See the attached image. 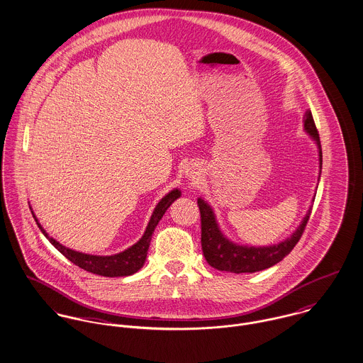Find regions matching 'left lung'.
I'll return each instance as SVG.
<instances>
[{
	"instance_id": "obj_1",
	"label": "left lung",
	"mask_w": 363,
	"mask_h": 363,
	"mask_svg": "<svg viewBox=\"0 0 363 363\" xmlns=\"http://www.w3.org/2000/svg\"><path fill=\"white\" fill-rule=\"evenodd\" d=\"M303 128L318 145L319 164H320L319 167L322 169V145H320L318 128L315 125L313 116L311 111H306L303 117ZM319 179H320V175H319ZM198 206L201 210V249H203L204 259L211 267L220 272H230L237 274L262 272L281 262L301 240L312 213V206H311L302 223L295 230V233L280 243L270 245V246H247V245H238L235 242L230 241L221 233L217 224L214 211L207 204V201L199 198Z\"/></svg>"
}]
</instances>
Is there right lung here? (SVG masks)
I'll return each mask as SVG.
<instances>
[{"instance_id":"obj_1","label":"right lung","mask_w":363,"mask_h":363,"mask_svg":"<svg viewBox=\"0 0 363 363\" xmlns=\"http://www.w3.org/2000/svg\"><path fill=\"white\" fill-rule=\"evenodd\" d=\"M181 196V191L179 189H172L169 194H167L162 201L157 203L152 218L146 227V231L143 234V237L136 242L135 245H132L130 247L125 249L121 253L117 255H111V256H97V255H87V253H82L72 250L69 247H65L64 245H61L60 242L52 240L45 230L40 225V223L38 221L36 216L33 214L41 233L44 234V237L48 241L52 243V246L61 252L68 260H71L74 264L79 266L83 270L97 274V276H104V277H125V276H130L133 273H136L138 270H140L145 264L146 256H147V250H149V245L152 241V235L155 233V228L157 227L159 221L162 220L165 210L171 206V203L177 201Z\"/></svg>"}]
</instances>
